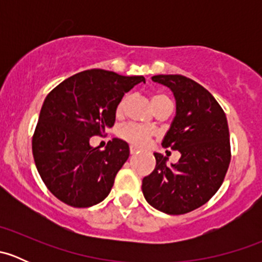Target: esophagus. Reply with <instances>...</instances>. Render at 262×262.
<instances>
[{
	"label": "esophagus",
	"instance_id": "obj_1",
	"mask_svg": "<svg viewBox=\"0 0 262 262\" xmlns=\"http://www.w3.org/2000/svg\"><path fill=\"white\" fill-rule=\"evenodd\" d=\"M137 153H139V149H138V148H136V147L130 146V155H132V156H134V155H137Z\"/></svg>",
	"mask_w": 262,
	"mask_h": 262
}]
</instances>
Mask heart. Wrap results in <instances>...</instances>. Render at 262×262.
Segmentation results:
<instances>
[{
	"mask_svg": "<svg viewBox=\"0 0 262 262\" xmlns=\"http://www.w3.org/2000/svg\"><path fill=\"white\" fill-rule=\"evenodd\" d=\"M129 96H124L123 99L119 101L118 106H116V115H121L125 112L126 104H128ZM166 101H171L166 95L163 94H156L152 96V104L153 107H157L158 105L163 104ZM155 132L147 126L138 125V124H126L119 129V137L126 141L128 143L133 144L136 147H146L152 139Z\"/></svg>",
	"mask_w": 262,
	"mask_h": 262,
	"instance_id": "1",
	"label": "heart"
}]
</instances>
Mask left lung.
Wrapping results in <instances>:
<instances>
[{"label": "left lung", "mask_w": 262, "mask_h": 262, "mask_svg": "<svg viewBox=\"0 0 262 262\" xmlns=\"http://www.w3.org/2000/svg\"><path fill=\"white\" fill-rule=\"evenodd\" d=\"M152 81L167 86L176 100V115L162 146L179 150L180 160L168 166L155 153L156 167L142 181L148 204L166 214L189 213L218 191L231 162L226 114L213 95L181 75H157Z\"/></svg>", "instance_id": "obj_1"}]
</instances>
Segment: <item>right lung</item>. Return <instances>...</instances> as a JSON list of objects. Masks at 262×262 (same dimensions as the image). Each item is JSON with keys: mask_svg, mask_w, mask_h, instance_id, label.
Listing matches in <instances>:
<instances>
[{"mask_svg": "<svg viewBox=\"0 0 262 262\" xmlns=\"http://www.w3.org/2000/svg\"><path fill=\"white\" fill-rule=\"evenodd\" d=\"M141 82H146L143 76L89 70L64 80L46 97L33 156L41 180L60 202L87 208L109 195L129 146L114 138L101 150L90 146V138L114 125L119 101Z\"/></svg>", "mask_w": 262, "mask_h": 262, "instance_id": "right-lung-1", "label": "right lung"}]
</instances>
